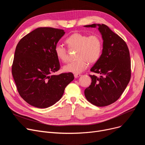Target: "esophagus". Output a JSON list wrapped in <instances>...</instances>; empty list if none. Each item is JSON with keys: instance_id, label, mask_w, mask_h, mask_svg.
I'll use <instances>...</instances> for the list:
<instances>
[{"instance_id": "esophagus-1", "label": "esophagus", "mask_w": 145, "mask_h": 145, "mask_svg": "<svg viewBox=\"0 0 145 145\" xmlns=\"http://www.w3.org/2000/svg\"><path fill=\"white\" fill-rule=\"evenodd\" d=\"M80 76H81V74H74V76L75 78H78L80 77Z\"/></svg>"}]
</instances>
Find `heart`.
<instances>
[{"mask_svg": "<svg viewBox=\"0 0 145 145\" xmlns=\"http://www.w3.org/2000/svg\"><path fill=\"white\" fill-rule=\"evenodd\" d=\"M69 48L77 49L76 60L71 62L63 66V71L74 74L84 71L89 63H95L99 59L103 49V42L99 36L93 35L88 36L80 33L71 35L65 41ZM57 58L65 62L68 59L67 49L61 44L55 48Z\"/></svg>", "mask_w": 145, "mask_h": 145, "instance_id": "1", "label": "heart"}]
</instances>
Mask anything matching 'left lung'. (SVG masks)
Wrapping results in <instances>:
<instances>
[{
	"label": "left lung",
	"mask_w": 145,
	"mask_h": 145,
	"mask_svg": "<svg viewBox=\"0 0 145 145\" xmlns=\"http://www.w3.org/2000/svg\"><path fill=\"white\" fill-rule=\"evenodd\" d=\"M102 35V55L90 71L99 77L89 75L92 83L85 90L86 99L97 106H106L116 102L121 95L131 76L130 53L126 42L104 24H92Z\"/></svg>",
	"instance_id": "1"
}]
</instances>
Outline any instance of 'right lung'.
<instances>
[{"mask_svg": "<svg viewBox=\"0 0 145 145\" xmlns=\"http://www.w3.org/2000/svg\"><path fill=\"white\" fill-rule=\"evenodd\" d=\"M65 33L62 29L38 27L16 46L12 76L20 96L34 107L46 108L56 103L74 79L72 73L52 74L60 67L55 48Z\"/></svg>", "mask_w": 145, "mask_h": 145, "instance_id": "1", "label": "right lung"}]
</instances>
